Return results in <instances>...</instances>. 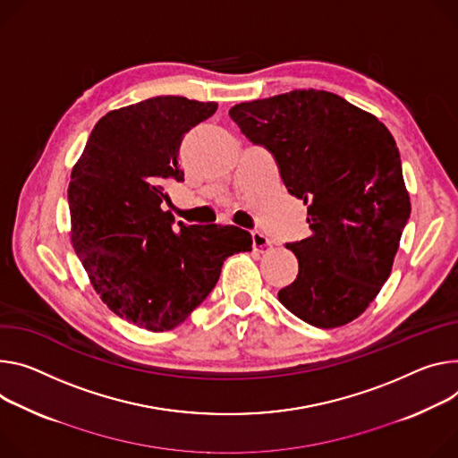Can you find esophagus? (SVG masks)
Instances as JSON below:
<instances>
[{"label": "esophagus", "mask_w": 458, "mask_h": 458, "mask_svg": "<svg viewBox=\"0 0 458 458\" xmlns=\"http://www.w3.org/2000/svg\"><path fill=\"white\" fill-rule=\"evenodd\" d=\"M252 244H254V250H258L261 254L268 252L270 248H272V241L263 232H259V230L252 232Z\"/></svg>", "instance_id": "34e87169"}]
</instances>
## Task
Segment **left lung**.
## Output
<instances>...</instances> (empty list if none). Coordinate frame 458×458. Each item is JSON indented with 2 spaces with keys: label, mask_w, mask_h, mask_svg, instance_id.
<instances>
[{
  "label": "left lung",
  "mask_w": 458,
  "mask_h": 458,
  "mask_svg": "<svg viewBox=\"0 0 458 458\" xmlns=\"http://www.w3.org/2000/svg\"><path fill=\"white\" fill-rule=\"evenodd\" d=\"M230 116L307 204L312 235L284 244L300 272L279 301L318 328L352 321L387 281L411 216L393 135L377 116L316 89L242 102Z\"/></svg>",
  "instance_id": "left-lung-1"
}]
</instances>
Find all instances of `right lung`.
<instances>
[{"label": "right lung", "instance_id": "obj_1", "mask_svg": "<svg viewBox=\"0 0 458 458\" xmlns=\"http://www.w3.org/2000/svg\"><path fill=\"white\" fill-rule=\"evenodd\" d=\"M216 102L155 97L93 128L67 190L71 241L100 300L151 332L181 325L212 293L226 258L252 250L237 226L184 225L162 210L165 181H184V135Z\"/></svg>", "mask_w": 458, "mask_h": 458}]
</instances>
